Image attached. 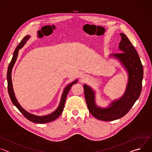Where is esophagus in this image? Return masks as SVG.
Returning <instances> with one entry per match:
<instances>
[{"label": "esophagus", "mask_w": 152, "mask_h": 152, "mask_svg": "<svg viewBox=\"0 0 152 152\" xmlns=\"http://www.w3.org/2000/svg\"><path fill=\"white\" fill-rule=\"evenodd\" d=\"M88 76L87 75H86V74H82V75H81V79H82L83 80H86L87 79H88Z\"/></svg>", "instance_id": "esophagus-1"}]
</instances>
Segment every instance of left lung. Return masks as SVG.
<instances>
[{
  "label": "left lung",
  "mask_w": 152,
  "mask_h": 152,
  "mask_svg": "<svg viewBox=\"0 0 152 152\" xmlns=\"http://www.w3.org/2000/svg\"><path fill=\"white\" fill-rule=\"evenodd\" d=\"M121 40L119 49L121 52L110 55L117 59L128 74V82L124 94L115 100L107 107L98 106L95 102V91L90 86L83 85L85 98L88 110L96 118L103 121H113L124 116L131 109L141 92L143 67L139 55L126 35L120 34Z\"/></svg>",
  "instance_id": "obj_1"
}]
</instances>
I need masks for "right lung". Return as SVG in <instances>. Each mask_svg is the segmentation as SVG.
Masks as SVG:
<instances>
[{
    "label": "right lung",
    "instance_id": "obj_1",
    "mask_svg": "<svg viewBox=\"0 0 152 152\" xmlns=\"http://www.w3.org/2000/svg\"><path fill=\"white\" fill-rule=\"evenodd\" d=\"M29 38H30L29 35H26V37H25L23 38V39L21 40V41L19 43V45L17 46V47L16 48V49H15V50L14 52L13 56L11 59V61L10 63V65H9L8 68V72H7L8 90V93H9L10 99H11L12 103L14 104V106H15L17 107V109L20 111V112L21 114H22L28 120H29V121H31L32 122L42 124V123H49V122H50V121H52L56 120L61 114V113H62L63 110H64L65 102H66V100L67 94L69 93V91L71 89V87L72 86V85L77 82V79L75 80L73 82H72L70 84H69L68 85H67L66 87L64 88L62 94V96H61L60 103H59L57 109L55 111H53L52 113H51L49 115H47L38 116V115H36L31 114V113H28V111H26L25 110H24L23 108L21 107V105L19 104L17 99L15 98L14 92L13 90V87H12V79H11V73H12V68L14 66V64H15V62L17 60V56H18V50L21 48L23 47V46L26 44V42L29 39Z\"/></svg>",
    "mask_w": 152,
    "mask_h": 152
}]
</instances>
